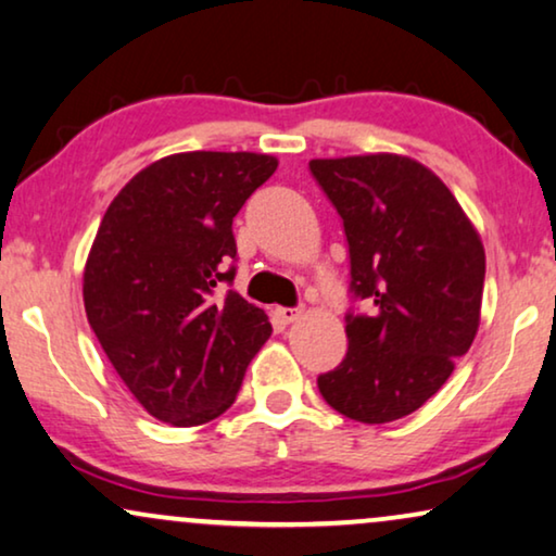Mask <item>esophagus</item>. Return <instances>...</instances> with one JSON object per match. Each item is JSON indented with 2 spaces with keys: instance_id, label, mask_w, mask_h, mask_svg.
<instances>
[{
  "instance_id": "34e87169",
  "label": "esophagus",
  "mask_w": 556,
  "mask_h": 556,
  "mask_svg": "<svg viewBox=\"0 0 556 556\" xmlns=\"http://www.w3.org/2000/svg\"><path fill=\"white\" fill-rule=\"evenodd\" d=\"M303 314V308H276V318L280 324H293L299 321Z\"/></svg>"
}]
</instances>
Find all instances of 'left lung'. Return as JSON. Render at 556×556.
<instances>
[{"label":"left lung","instance_id":"8db88e82","mask_svg":"<svg viewBox=\"0 0 556 556\" xmlns=\"http://www.w3.org/2000/svg\"><path fill=\"white\" fill-rule=\"evenodd\" d=\"M308 169L344 223L349 291L371 303L369 314H346V356L318 377V392L349 420H400L473 344L483 242L451 189L415 159H314Z\"/></svg>","mask_w":556,"mask_h":556}]
</instances>
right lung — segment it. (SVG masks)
I'll return each instance as SVG.
<instances>
[{"label": "right lung", "instance_id": "1", "mask_svg": "<svg viewBox=\"0 0 556 556\" xmlns=\"http://www.w3.org/2000/svg\"><path fill=\"white\" fill-rule=\"evenodd\" d=\"M278 159L185 151L141 169L105 210L83 303L113 369L156 420L194 428L225 413L270 337L232 283V217Z\"/></svg>", "mask_w": 556, "mask_h": 556}]
</instances>
